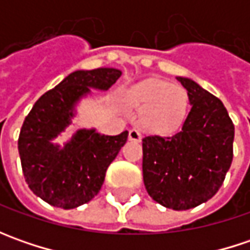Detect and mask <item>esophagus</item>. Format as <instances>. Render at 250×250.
Segmentation results:
<instances>
[{"instance_id": "esophagus-1", "label": "esophagus", "mask_w": 250, "mask_h": 250, "mask_svg": "<svg viewBox=\"0 0 250 250\" xmlns=\"http://www.w3.org/2000/svg\"><path fill=\"white\" fill-rule=\"evenodd\" d=\"M129 140H133V142H140V140H142V133H140L138 129H130Z\"/></svg>"}]
</instances>
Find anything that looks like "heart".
<instances>
[{
    "label": "heart",
    "mask_w": 250,
    "mask_h": 250,
    "mask_svg": "<svg viewBox=\"0 0 250 250\" xmlns=\"http://www.w3.org/2000/svg\"><path fill=\"white\" fill-rule=\"evenodd\" d=\"M126 104L140 111V126L150 133L168 135L185 120L189 107L187 90L160 79H147L132 86Z\"/></svg>",
    "instance_id": "heart-1"
}]
</instances>
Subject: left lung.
I'll return each instance as SVG.
<instances>
[{
	"label": "left lung",
	"instance_id": "1",
	"mask_svg": "<svg viewBox=\"0 0 250 250\" xmlns=\"http://www.w3.org/2000/svg\"><path fill=\"white\" fill-rule=\"evenodd\" d=\"M192 108L182 129L172 136L143 139V182L157 203L188 210L214 196L232 163L234 124L224 104L188 78Z\"/></svg>",
	"mask_w": 250,
	"mask_h": 250
}]
</instances>
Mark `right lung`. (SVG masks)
<instances>
[{
  "label": "right lung",
  "instance_id": "add662e5",
  "mask_svg": "<svg viewBox=\"0 0 250 250\" xmlns=\"http://www.w3.org/2000/svg\"><path fill=\"white\" fill-rule=\"evenodd\" d=\"M121 73L115 68L72 72L45 91L24 118L18 139L24 181L48 205L75 208L100 192L107 168L126 143L128 130L107 136L96 129H79L63 147L51 140L71 124L76 103L91 87L108 90Z\"/></svg>",
  "mask_w": 250,
  "mask_h": 250
}]
</instances>
